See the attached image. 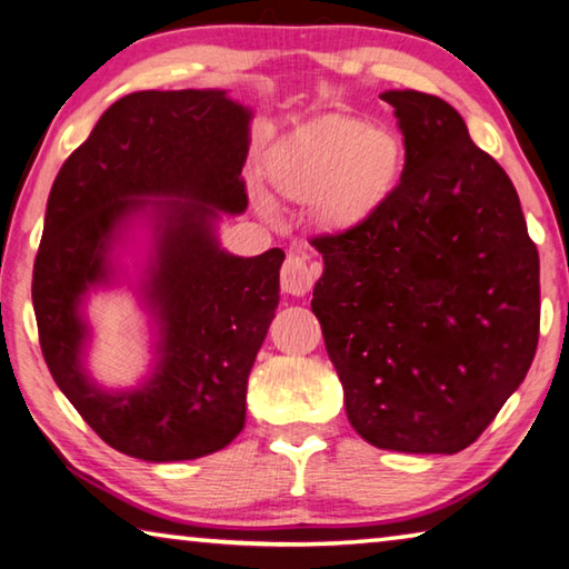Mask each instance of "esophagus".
<instances>
[{
    "label": "esophagus",
    "mask_w": 569,
    "mask_h": 569,
    "mask_svg": "<svg viewBox=\"0 0 569 569\" xmlns=\"http://www.w3.org/2000/svg\"><path fill=\"white\" fill-rule=\"evenodd\" d=\"M318 278V268L308 261V256L301 251H291L286 256L281 268V288L283 293L306 296L311 291Z\"/></svg>",
    "instance_id": "esophagus-1"
}]
</instances>
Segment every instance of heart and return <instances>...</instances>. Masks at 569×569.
I'll return each mask as SVG.
<instances>
[{
	"label": "heart",
	"instance_id": "b5f03b06",
	"mask_svg": "<svg viewBox=\"0 0 569 569\" xmlns=\"http://www.w3.org/2000/svg\"><path fill=\"white\" fill-rule=\"evenodd\" d=\"M396 133L343 113H323L293 129L268 153L273 189L298 203H318L320 221L350 231L376 216L400 177Z\"/></svg>",
	"mask_w": 569,
	"mask_h": 569
}]
</instances>
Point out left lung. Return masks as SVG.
<instances>
[{"mask_svg": "<svg viewBox=\"0 0 569 569\" xmlns=\"http://www.w3.org/2000/svg\"><path fill=\"white\" fill-rule=\"evenodd\" d=\"M406 143L388 201L358 229L316 236L311 308L370 446L460 452L532 366L540 258L518 191L448 101L386 91Z\"/></svg>", "mask_w": 569, "mask_h": 569, "instance_id": "obj_1", "label": "left lung"}]
</instances>
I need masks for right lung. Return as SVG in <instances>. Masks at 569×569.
<instances>
[{"mask_svg":"<svg viewBox=\"0 0 569 569\" xmlns=\"http://www.w3.org/2000/svg\"><path fill=\"white\" fill-rule=\"evenodd\" d=\"M251 111L219 89L133 91L101 113L51 186L34 261L39 346L59 390L123 456H211L246 422V386L278 306L286 253L241 258L216 241L219 211L249 206L241 169ZM162 199L159 200L158 196ZM154 219L142 290L160 320V363L137 391L107 393L80 368V296L110 274L131 214Z\"/></svg>","mask_w":569,"mask_h":569,"instance_id":"right-lung-1","label":"right lung"}]
</instances>
